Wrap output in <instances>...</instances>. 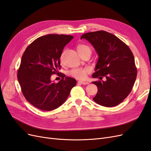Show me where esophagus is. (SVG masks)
Listing matches in <instances>:
<instances>
[{"mask_svg":"<svg viewBox=\"0 0 151 151\" xmlns=\"http://www.w3.org/2000/svg\"><path fill=\"white\" fill-rule=\"evenodd\" d=\"M78 83L79 84H83V85H86V84H88L89 83L88 82H86V81H78Z\"/></svg>","mask_w":151,"mask_h":151,"instance_id":"34e87169","label":"esophagus"}]
</instances>
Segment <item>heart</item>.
Instances as JSON below:
<instances>
[{"label":"heart","instance_id":"b5f03b06","mask_svg":"<svg viewBox=\"0 0 151 151\" xmlns=\"http://www.w3.org/2000/svg\"><path fill=\"white\" fill-rule=\"evenodd\" d=\"M77 50H78L80 55L86 52H91V48L89 46H88V45L84 44L79 45L78 46H77ZM90 72L91 70L88 67L76 68H73L72 70L70 71V74L76 79L83 80L86 78L87 74H88Z\"/></svg>","mask_w":151,"mask_h":151}]
</instances>
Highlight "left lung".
I'll use <instances>...</instances> for the list:
<instances>
[{"instance_id": "left-lung-1", "label": "left lung", "mask_w": 151, "mask_h": 151, "mask_svg": "<svg viewBox=\"0 0 151 151\" xmlns=\"http://www.w3.org/2000/svg\"><path fill=\"white\" fill-rule=\"evenodd\" d=\"M94 47L98 60L93 77L106 81H94L98 93L94 101L105 107L121 103L130 93L137 74L134 55L129 47L116 36L104 31L89 32L81 36Z\"/></svg>"}]
</instances>
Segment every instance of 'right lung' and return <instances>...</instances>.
Instances as JSON below:
<instances>
[{"instance_id": "add662e5", "label": "right lung", "mask_w": 151, "mask_h": 151, "mask_svg": "<svg viewBox=\"0 0 151 151\" xmlns=\"http://www.w3.org/2000/svg\"><path fill=\"white\" fill-rule=\"evenodd\" d=\"M73 36L49 34L35 40L26 48L17 70V79L26 99L34 106L51 111L64 103L76 80L62 74L57 83L52 75L58 74L63 48Z\"/></svg>"}]
</instances>
